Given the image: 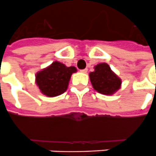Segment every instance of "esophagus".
Segmentation results:
<instances>
[{
  "mask_svg": "<svg viewBox=\"0 0 156 156\" xmlns=\"http://www.w3.org/2000/svg\"><path fill=\"white\" fill-rule=\"evenodd\" d=\"M80 72H81V73H86L87 72V69H82V70H80Z\"/></svg>",
  "mask_w": 156,
  "mask_h": 156,
  "instance_id": "esophagus-1",
  "label": "esophagus"
}]
</instances>
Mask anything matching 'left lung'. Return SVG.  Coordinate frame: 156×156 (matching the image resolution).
I'll return each instance as SVG.
<instances>
[{"label": "left lung", "instance_id": "8db88e82", "mask_svg": "<svg viewBox=\"0 0 156 156\" xmlns=\"http://www.w3.org/2000/svg\"><path fill=\"white\" fill-rule=\"evenodd\" d=\"M89 78L93 88L104 95H112L122 85V79L106 63L96 65L94 71L89 73Z\"/></svg>", "mask_w": 156, "mask_h": 156}]
</instances>
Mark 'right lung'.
<instances>
[{"label":"right lung","mask_w":156,"mask_h":156,"mask_svg":"<svg viewBox=\"0 0 156 156\" xmlns=\"http://www.w3.org/2000/svg\"><path fill=\"white\" fill-rule=\"evenodd\" d=\"M77 72L73 66L55 61L35 75V83L39 89L47 97H56L63 94L69 87L71 75Z\"/></svg>","instance_id":"right-lung-1"}]
</instances>
